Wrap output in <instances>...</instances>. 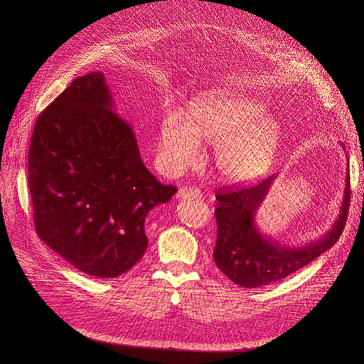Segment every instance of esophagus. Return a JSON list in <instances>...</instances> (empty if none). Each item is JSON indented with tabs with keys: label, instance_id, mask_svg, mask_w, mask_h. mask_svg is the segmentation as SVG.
Instances as JSON below:
<instances>
[{
	"label": "esophagus",
	"instance_id": "34e87169",
	"mask_svg": "<svg viewBox=\"0 0 364 364\" xmlns=\"http://www.w3.org/2000/svg\"><path fill=\"white\" fill-rule=\"evenodd\" d=\"M178 200H187V198H201V191L198 188L191 187H183L177 193Z\"/></svg>",
	"mask_w": 364,
	"mask_h": 364
}]
</instances>
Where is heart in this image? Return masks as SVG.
<instances>
[{
	"label": "heart",
	"mask_w": 364,
	"mask_h": 364,
	"mask_svg": "<svg viewBox=\"0 0 364 364\" xmlns=\"http://www.w3.org/2000/svg\"><path fill=\"white\" fill-rule=\"evenodd\" d=\"M281 125L267 115L261 102L243 93L225 90L197 100L190 121L178 109L161 118L157 138L160 167L178 174L200 160L201 142L215 144V166L230 183L261 176L275 157Z\"/></svg>",
	"instance_id": "b5f03b06"
}]
</instances>
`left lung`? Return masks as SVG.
<instances>
[{"label":"left lung","mask_w":364,"mask_h":364,"mask_svg":"<svg viewBox=\"0 0 364 364\" xmlns=\"http://www.w3.org/2000/svg\"><path fill=\"white\" fill-rule=\"evenodd\" d=\"M277 178L278 174H274L250 187L219 190L216 196L218 240L213 252L215 262L230 281L245 288L274 284L313 262L337 243L347 220L350 201L348 168L338 215L326 235L301 246H289L274 240L257 226L256 215Z\"/></svg>","instance_id":"8db88e82"}]
</instances>
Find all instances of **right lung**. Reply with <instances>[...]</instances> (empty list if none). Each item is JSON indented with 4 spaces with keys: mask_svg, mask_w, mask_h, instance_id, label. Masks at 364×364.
Wrapping results in <instances>:
<instances>
[{
    "mask_svg": "<svg viewBox=\"0 0 364 364\" xmlns=\"http://www.w3.org/2000/svg\"><path fill=\"white\" fill-rule=\"evenodd\" d=\"M28 188L40 239L96 278H117L139 261L148 213L177 191L144 166L102 72L75 79L37 118Z\"/></svg>",
    "mask_w": 364,
    "mask_h": 364,
    "instance_id": "obj_1",
    "label": "right lung"
}]
</instances>
